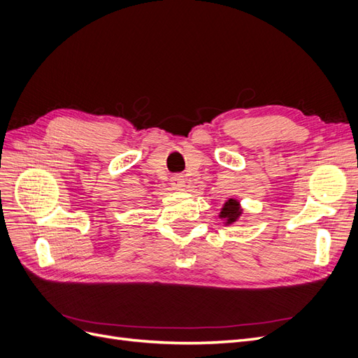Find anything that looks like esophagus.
Returning a JSON list of instances; mask_svg holds the SVG:
<instances>
[{
	"mask_svg": "<svg viewBox=\"0 0 358 358\" xmlns=\"http://www.w3.org/2000/svg\"><path fill=\"white\" fill-rule=\"evenodd\" d=\"M184 184H186V181H184L181 176H174L171 178V186L174 190H181L184 187Z\"/></svg>",
	"mask_w": 358,
	"mask_h": 358,
	"instance_id": "34e87169",
	"label": "esophagus"
}]
</instances>
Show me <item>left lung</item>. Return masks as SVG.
Masks as SVG:
<instances>
[{"mask_svg":"<svg viewBox=\"0 0 358 358\" xmlns=\"http://www.w3.org/2000/svg\"><path fill=\"white\" fill-rule=\"evenodd\" d=\"M242 214H243V209L241 206V201L229 199L224 202L218 217L222 220L224 226H231V224H234L236 221H239Z\"/></svg>","mask_w":358,"mask_h":358,"instance_id":"left-lung-1","label":"left lung"}]
</instances>
